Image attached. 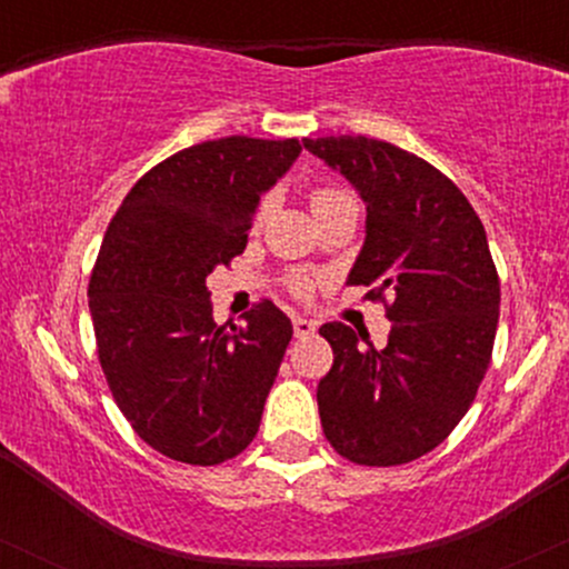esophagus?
Instances as JSON below:
<instances>
[{
  "label": "esophagus",
  "instance_id": "esophagus-1",
  "mask_svg": "<svg viewBox=\"0 0 569 569\" xmlns=\"http://www.w3.org/2000/svg\"><path fill=\"white\" fill-rule=\"evenodd\" d=\"M293 335H297V337H310V335H316V323H312L310 318L297 316V318H293Z\"/></svg>",
  "mask_w": 569,
  "mask_h": 569
}]
</instances>
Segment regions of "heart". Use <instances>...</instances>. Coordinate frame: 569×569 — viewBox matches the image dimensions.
<instances>
[{
  "instance_id": "1",
  "label": "heart",
  "mask_w": 569,
  "mask_h": 569,
  "mask_svg": "<svg viewBox=\"0 0 569 569\" xmlns=\"http://www.w3.org/2000/svg\"><path fill=\"white\" fill-rule=\"evenodd\" d=\"M345 198H350V194L339 192V189H331V187L312 189V192H310V208H312V213H318V211H323V208L335 206V202L345 200ZM267 211H270V200L264 198L257 206V213H253V224H257V227L262 224V221L267 219ZM312 283H316V280H312V276H307V272H297V276H291V291L299 293V297L310 293Z\"/></svg>"
}]
</instances>
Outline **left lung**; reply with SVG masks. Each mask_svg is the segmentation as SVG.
Listing matches in <instances>:
<instances>
[{
  "label": "left lung",
  "mask_w": 569,
  "mask_h": 569,
  "mask_svg": "<svg viewBox=\"0 0 569 569\" xmlns=\"http://www.w3.org/2000/svg\"><path fill=\"white\" fill-rule=\"evenodd\" d=\"M367 202V240L348 283L371 286L393 323L388 345L361 348L323 323L335 350L318 382L326 439L358 466H403L452 433L492 358L500 280L466 194L417 154L367 136L305 139Z\"/></svg>",
  "instance_id": "left-lung-1"
}]
</instances>
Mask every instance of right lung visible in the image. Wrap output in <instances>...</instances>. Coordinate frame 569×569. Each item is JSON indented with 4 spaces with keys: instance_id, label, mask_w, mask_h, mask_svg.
<instances>
[{
    "instance_id": "add662e5",
    "label": "right lung",
    "mask_w": 569,
    "mask_h": 569,
    "mask_svg": "<svg viewBox=\"0 0 569 569\" xmlns=\"http://www.w3.org/2000/svg\"><path fill=\"white\" fill-rule=\"evenodd\" d=\"M302 152L297 139L202 141L147 171L103 234L88 305L117 407L160 455L219 466L257 436L291 342L270 299L246 326L213 321L206 278L243 253L259 198Z\"/></svg>"
}]
</instances>
